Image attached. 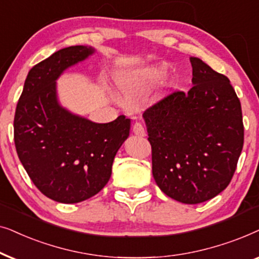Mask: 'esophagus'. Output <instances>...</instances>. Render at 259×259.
I'll use <instances>...</instances> for the list:
<instances>
[{
  "mask_svg": "<svg viewBox=\"0 0 259 259\" xmlns=\"http://www.w3.org/2000/svg\"><path fill=\"white\" fill-rule=\"evenodd\" d=\"M133 132H134V134H135L136 136H140V137L146 136V130H144V126L141 123H139V122L134 124Z\"/></svg>",
  "mask_w": 259,
  "mask_h": 259,
  "instance_id": "obj_1",
  "label": "esophagus"
}]
</instances>
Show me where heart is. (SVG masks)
Instances as JSON below:
<instances>
[{
	"label": "heart",
	"mask_w": 259,
	"mask_h": 259,
	"mask_svg": "<svg viewBox=\"0 0 259 259\" xmlns=\"http://www.w3.org/2000/svg\"><path fill=\"white\" fill-rule=\"evenodd\" d=\"M162 72H163V66L147 67L134 72L129 75H124V77L119 78L117 82H118V88L125 91L132 85H144L156 81L161 77Z\"/></svg>",
	"instance_id": "1"
}]
</instances>
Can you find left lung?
Instances as JSON below:
<instances>
[{
    "label": "left lung",
    "instance_id": "8db88e82",
    "mask_svg": "<svg viewBox=\"0 0 259 259\" xmlns=\"http://www.w3.org/2000/svg\"><path fill=\"white\" fill-rule=\"evenodd\" d=\"M193 88L143 113L153 177L165 195L200 204L229 186L244 143L242 106L229 78L192 57Z\"/></svg>",
    "mask_w": 259,
    "mask_h": 259
}]
</instances>
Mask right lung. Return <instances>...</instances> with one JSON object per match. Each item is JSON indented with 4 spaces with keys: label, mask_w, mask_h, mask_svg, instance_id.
Listing matches in <instances>:
<instances>
[{
    "label": "right lung",
    "mask_w": 259,
    "mask_h": 259,
    "mask_svg": "<svg viewBox=\"0 0 259 259\" xmlns=\"http://www.w3.org/2000/svg\"><path fill=\"white\" fill-rule=\"evenodd\" d=\"M95 52L71 46L35 65L16 106L14 141L20 161L37 189L63 204L84 201L103 189L130 133L132 122L125 116L95 123L59 103L58 78Z\"/></svg>",
    "instance_id": "add662e5"
}]
</instances>
